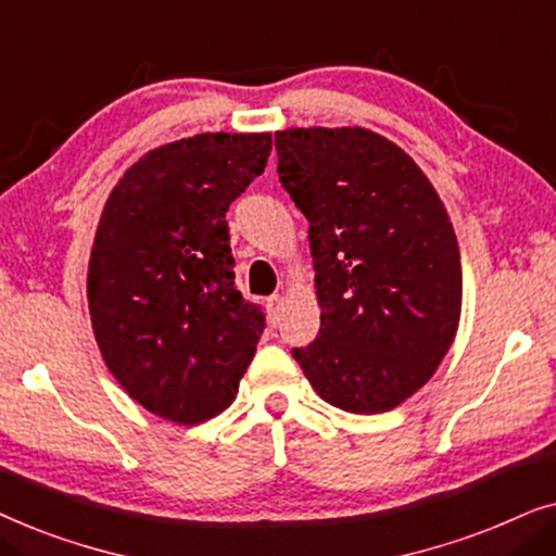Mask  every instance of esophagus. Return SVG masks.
Segmentation results:
<instances>
[{"label": "esophagus", "mask_w": 556, "mask_h": 556, "mask_svg": "<svg viewBox=\"0 0 556 556\" xmlns=\"http://www.w3.org/2000/svg\"><path fill=\"white\" fill-rule=\"evenodd\" d=\"M265 308H268V316L273 324L280 321V311H283V295H270L268 301H265Z\"/></svg>", "instance_id": "obj_1"}]
</instances>
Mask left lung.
I'll return each instance as SVG.
<instances>
[{"label": "left lung", "mask_w": 556, "mask_h": 556, "mask_svg": "<svg viewBox=\"0 0 556 556\" xmlns=\"http://www.w3.org/2000/svg\"><path fill=\"white\" fill-rule=\"evenodd\" d=\"M280 185L308 219L321 329L293 359L346 413L397 407L435 375L460 318V253L428 177L367 128L276 134Z\"/></svg>", "instance_id": "8db88e82"}]
</instances>
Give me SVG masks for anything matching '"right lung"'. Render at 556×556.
I'll list each match as a JSON object with an SVG mask.
<instances>
[{
    "label": "right lung",
    "instance_id": "1",
    "mask_svg": "<svg viewBox=\"0 0 556 556\" xmlns=\"http://www.w3.org/2000/svg\"><path fill=\"white\" fill-rule=\"evenodd\" d=\"M270 134H200L149 151L105 202L88 268L96 341L149 413L204 422L230 405L265 314L235 286L225 212L268 164Z\"/></svg>",
    "mask_w": 556,
    "mask_h": 556
}]
</instances>
